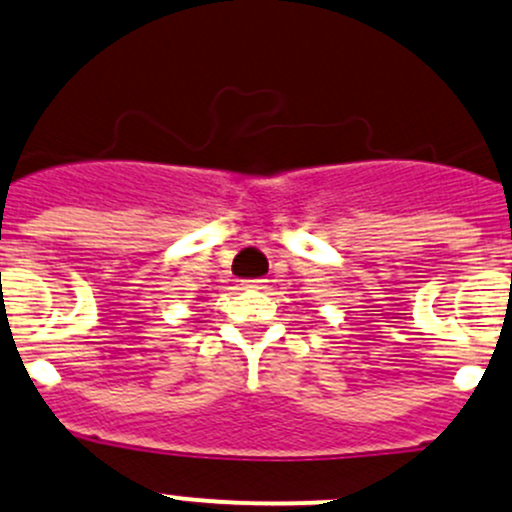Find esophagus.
Listing matches in <instances>:
<instances>
[{"instance_id":"obj_1","label":"esophagus","mask_w":512,"mask_h":512,"mask_svg":"<svg viewBox=\"0 0 512 512\" xmlns=\"http://www.w3.org/2000/svg\"><path fill=\"white\" fill-rule=\"evenodd\" d=\"M267 287V279H250L245 282V289H265Z\"/></svg>"}]
</instances>
